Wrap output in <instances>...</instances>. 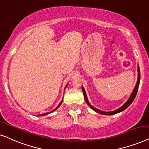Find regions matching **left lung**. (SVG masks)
Returning <instances> with one entry per match:
<instances>
[{
  "instance_id": "left-lung-1",
  "label": "left lung",
  "mask_w": 149,
  "mask_h": 149,
  "mask_svg": "<svg viewBox=\"0 0 149 149\" xmlns=\"http://www.w3.org/2000/svg\"><path fill=\"white\" fill-rule=\"evenodd\" d=\"M138 81H137V84L136 85V86H135V88L134 90V91L132 92V94H131V95L130 96V97L128 99V100L125 103L124 105H123L122 107H120L118 109L114 110V111H108V112H105V111H101V110H99L98 109H96V108L94 107L93 106H92L90 105V103H89L88 100V98H87V96H86V91H85L84 87H82V90H83V93H84V98H85V100H86V102L87 103V104L89 105V107L91 108L92 109H93L94 111H96L97 113H101V114H103V115H113V114H116V113H118L119 112H121V111H124L125 109H127V107H129V105H131V103H132V102L134 101V100L135 99V98H136V96L137 94V92H138V88H139V85H140V68H139V66H138Z\"/></svg>"
}]
</instances>
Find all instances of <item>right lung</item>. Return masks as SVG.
<instances>
[{
	"label": "right lung",
	"mask_w": 149,
	"mask_h": 149,
	"mask_svg": "<svg viewBox=\"0 0 149 149\" xmlns=\"http://www.w3.org/2000/svg\"><path fill=\"white\" fill-rule=\"evenodd\" d=\"M66 86H67V85H66ZM66 86H65V88H66ZM62 101H63V99H62V100H61V103L59 104V105H58V106H57V107H56L55 109H53V111H50V112H48V113H42V114H40V115H39V116H45V115H48V114H49V113H52V112H53V111H55V110H56V109H57V108H58V107H59V106H60V105H61V103H62Z\"/></svg>",
	"instance_id": "1"
}]
</instances>
